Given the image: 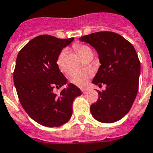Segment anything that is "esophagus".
<instances>
[{"label":"esophagus","instance_id":"1","mask_svg":"<svg viewBox=\"0 0 153 153\" xmlns=\"http://www.w3.org/2000/svg\"><path fill=\"white\" fill-rule=\"evenodd\" d=\"M82 92L83 94H85V93L87 92V89H82Z\"/></svg>","mask_w":153,"mask_h":153}]
</instances>
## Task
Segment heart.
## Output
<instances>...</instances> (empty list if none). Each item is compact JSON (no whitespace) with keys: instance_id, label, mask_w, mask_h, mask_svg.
I'll list each match as a JSON object with an SVG mask.
<instances>
[{"instance_id":"heart-1","label":"heart","mask_w":153,"mask_h":153,"mask_svg":"<svg viewBox=\"0 0 153 153\" xmlns=\"http://www.w3.org/2000/svg\"><path fill=\"white\" fill-rule=\"evenodd\" d=\"M74 48L77 51V53H79L82 58H83L85 56L92 54L93 55V51L88 45H80L76 44L74 45ZM67 54V50H63L61 53H59L57 58L56 64L59 68L63 71H65L67 70V68L65 66V56ZM70 81L74 85L78 86H84L86 85L88 82L89 78L91 77V73L89 71H83L74 70L70 73Z\"/></svg>"}]
</instances>
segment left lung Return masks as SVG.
<instances>
[{
	"label": "left lung",
	"mask_w": 153,
	"mask_h": 153,
	"mask_svg": "<svg viewBox=\"0 0 153 153\" xmlns=\"http://www.w3.org/2000/svg\"><path fill=\"white\" fill-rule=\"evenodd\" d=\"M79 40L89 43L99 56L101 65L92 82L106 85L90 106L92 115L105 123L121 120L131 108L138 90L141 64L135 48L123 37L110 31L93 33Z\"/></svg>",
	"instance_id": "left-lung-1"
}]
</instances>
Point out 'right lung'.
<instances>
[{"label": "right lung", "instance_id": "add662e5", "mask_svg": "<svg viewBox=\"0 0 153 153\" xmlns=\"http://www.w3.org/2000/svg\"><path fill=\"white\" fill-rule=\"evenodd\" d=\"M73 40L38 36L19 51L16 58L13 79L19 100L30 117L42 126H59L69 121L73 101L82 94L72 83L59 94L53 92L54 87L67 84L56 60L62 49Z\"/></svg>", "mask_w": 153, "mask_h": 153}]
</instances>
